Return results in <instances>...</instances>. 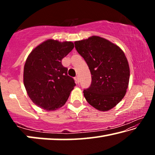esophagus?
<instances>
[{
  "mask_svg": "<svg viewBox=\"0 0 155 155\" xmlns=\"http://www.w3.org/2000/svg\"><path fill=\"white\" fill-rule=\"evenodd\" d=\"M75 80H76V81H77V83H79V82H80V79H79V76H77V77H75Z\"/></svg>",
  "mask_w": 155,
  "mask_h": 155,
  "instance_id": "1",
  "label": "esophagus"
}]
</instances>
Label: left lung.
<instances>
[{"label":"left lung","mask_w":155,"mask_h":155,"mask_svg":"<svg viewBox=\"0 0 155 155\" xmlns=\"http://www.w3.org/2000/svg\"><path fill=\"white\" fill-rule=\"evenodd\" d=\"M74 44L91 75V85L83 90L86 101L99 111H109L122 101L128 88L130 70L124 52L98 36Z\"/></svg>","instance_id":"obj_1"}]
</instances>
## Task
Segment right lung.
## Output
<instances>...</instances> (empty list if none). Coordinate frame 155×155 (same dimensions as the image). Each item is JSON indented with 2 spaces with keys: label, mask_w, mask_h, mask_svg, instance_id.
Here are the masks:
<instances>
[{
  "label": "right lung",
  "mask_w": 155,
  "mask_h": 155,
  "mask_svg": "<svg viewBox=\"0 0 155 155\" xmlns=\"http://www.w3.org/2000/svg\"><path fill=\"white\" fill-rule=\"evenodd\" d=\"M74 48L71 41L48 40L34 48L24 67V85L28 96L40 108L52 111L64 106L76 85L62 59Z\"/></svg>",
  "instance_id": "obj_1"
}]
</instances>
